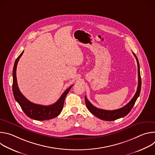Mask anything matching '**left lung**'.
Listing matches in <instances>:
<instances>
[{
  "label": "left lung",
  "mask_w": 155,
  "mask_h": 155,
  "mask_svg": "<svg viewBox=\"0 0 155 155\" xmlns=\"http://www.w3.org/2000/svg\"><path fill=\"white\" fill-rule=\"evenodd\" d=\"M134 56H135L137 62V70H138V86H137V91L134 96V97H132V99L123 107L117 109V110H103V109H100L96 107H94L91 102L87 100L86 96H84V99H85V103L86 105L87 108V109L89 110V111L97 117L98 118L105 120V121H114L121 118H123L125 116H126L131 110V109L133 107V106L135 104L136 101H137L138 97L140 95V90H141V77H140V66H139V62L138 61V59L137 56H136L135 53H133Z\"/></svg>",
  "instance_id": "8db88e82"
}]
</instances>
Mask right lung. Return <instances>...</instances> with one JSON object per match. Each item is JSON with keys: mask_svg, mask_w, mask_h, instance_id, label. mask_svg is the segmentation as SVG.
I'll return each instance as SVG.
<instances>
[{"mask_svg": "<svg viewBox=\"0 0 155 155\" xmlns=\"http://www.w3.org/2000/svg\"><path fill=\"white\" fill-rule=\"evenodd\" d=\"M23 52L24 51L16 58L13 67L12 89L14 97L16 102L19 104L23 111L28 117L38 121H44L54 118L61 114L64 106L65 98L73 85L71 86L68 90H66L58 101L52 105H41L30 102L20 92L16 80V72L17 64L19 58L23 55Z\"/></svg>", "mask_w": 155, "mask_h": 155, "instance_id": "1", "label": "right lung"}]
</instances>
